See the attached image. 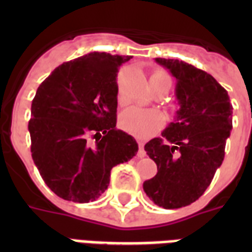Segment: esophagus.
<instances>
[{
	"instance_id": "1",
	"label": "esophagus",
	"mask_w": 252,
	"mask_h": 252,
	"mask_svg": "<svg viewBox=\"0 0 252 252\" xmlns=\"http://www.w3.org/2000/svg\"><path fill=\"white\" fill-rule=\"evenodd\" d=\"M137 156L140 158H144L146 156V152L144 150V142L142 141H138V153Z\"/></svg>"
}]
</instances>
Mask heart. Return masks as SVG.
<instances>
[{"label":"heart","mask_w":252,"mask_h":252,"mask_svg":"<svg viewBox=\"0 0 252 252\" xmlns=\"http://www.w3.org/2000/svg\"><path fill=\"white\" fill-rule=\"evenodd\" d=\"M152 87H171V77L163 70H154L150 76ZM119 124L126 133L136 137H149L163 126V118L154 110H145L140 107L128 108L120 115Z\"/></svg>","instance_id":"b5f03b06"}]
</instances>
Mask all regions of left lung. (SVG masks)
<instances>
[{"label":"left lung","mask_w":252,"mask_h":252,"mask_svg":"<svg viewBox=\"0 0 252 252\" xmlns=\"http://www.w3.org/2000/svg\"><path fill=\"white\" fill-rule=\"evenodd\" d=\"M156 61L176 78L180 108L162 137L145 145L158 172L144 182V191L158 207L176 209L199 199L222 163L233 106L227 91L207 72L174 59Z\"/></svg>","instance_id":"8db88e82"}]
</instances>
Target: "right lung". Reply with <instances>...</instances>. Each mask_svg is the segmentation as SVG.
Here are the masks:
<instances>
[{"instance_id":"add662e5","label":"right lung","mask_w":252,"mask_h":252,"mask_svg":"<svg viewBox=\"0 0 252 252\" xmlns=\"http://www.w3.org/2000/svg\"><path fill=\"white\" fill-rule=\"evenodd\" d=\"M132 56L91 52L57 66L31 104L32 159L59 197L94 201L110 184L112 167L136 156L130 134L116 129L118 77Z\"/></svg>"}]
</instances>
